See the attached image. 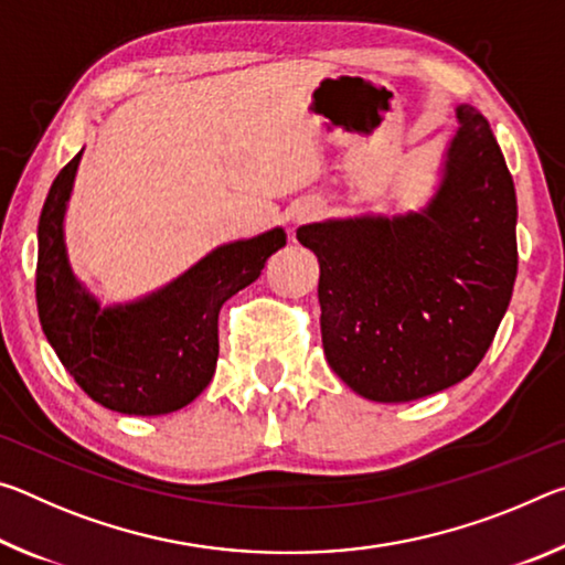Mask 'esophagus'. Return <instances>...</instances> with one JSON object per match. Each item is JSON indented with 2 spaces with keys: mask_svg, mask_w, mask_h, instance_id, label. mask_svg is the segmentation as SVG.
<instances>
[{
  "mask_svg": "<svg viewBox=\"0 0 565 565\" xmlns=\"http://www.w3.org/2000/svg\"><path fill=\"white\" fill-rule=\"evenodd\" d=\"M319 214H321V209H319L317 204H301V206L294 212V224H296V226H299V224H309V222H313V218H319Z\"/></svg>",
  "mask_w": 565,
  "mask_h": 565,
  "instance_id": "esophagus-1",
  "label": "esophagus"
}]
</instances>
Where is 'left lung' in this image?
Listing matches in <instances>:
<instances>
[{
    "instance_id": "1",
    "label": "left lung",
    "mask_w": 565,
    "mask_h": 565,
    "mask_svg": "<svg viewBox=\"0 0 565 565\" xmlns=\"http://www.w3.org/2000/svg\"><path fill=\"white\" fill-rule=\"evenodd\" d=\"M456 117L444 181L424 212L296 232L319 256L323 353L363 398L398 404L471 376L509 309L513 179L483 114L461 104Z\"/></svg>"
}]
</instances>
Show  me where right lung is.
<instances>
[{
  "mask_svg": "<svg viewBox=\"0 0 565 565\" xmlns=\"http://www.w3.org/2000/svg\"><path fill=\"white\" fill-rule=\"evenodd\" d=\"M79 159L82 151L56 174L36 228L42 331L92 401L129 416L171 414L209 386L218 356V309L259 279L286 234L271 228L218 246L157 294L102 311L76 284L64 248L62 222Z\"/></svg>",
  "mask_w": 565,
  "mask_h": 565,
  "instance_id": "1",
  "label": "right lung"
}]
</instances>
